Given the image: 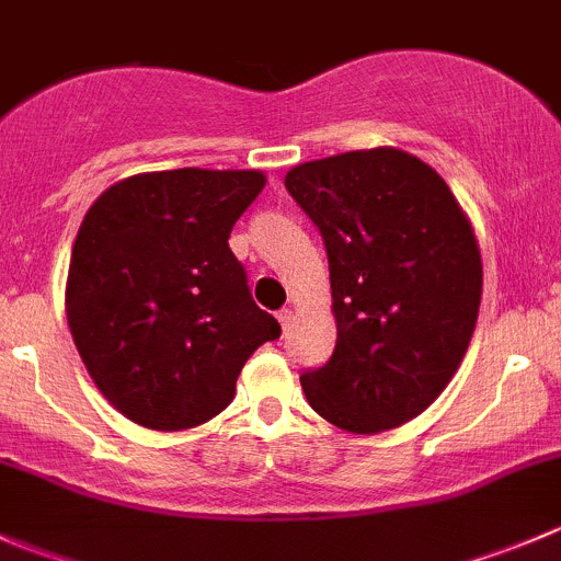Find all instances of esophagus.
<instances>
[{
	"instance_id": "34e87169",
	"label": "esophagus",
	"mask_w": 561,
	"mask_h": 561,
	"mask_svg": "<svg viewBox=\"0 0 561 561\" xmlns=\"http://www.w3.org/2000/svg\"><path fill=\"white\" fill-rule=\"evenodd\" d=\"M276 320H279L282 331H287V328H290V320H293V309H282V312H276Z\"/></svg>"
}]
</instances>
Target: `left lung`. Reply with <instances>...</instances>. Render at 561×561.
<instances>
[{"mask_svg": "<svg viewBox=\"0 0 561 561\" xmlns=\"http://www.w3.org/2000/svg\"><path fill=\"white\" fill-rule=\"evenodd\" d=\"M320 230L336 347L301 388L317 415L377 434L421 415L456 375L478 322L483 265L443 175L399 149L347 151L285 175Z\"/></svg>", "mask_w": 561, "mask_h": 561, "instance_id": "obj_1", "label": "left lung"}]
</instances>
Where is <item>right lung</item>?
<instances>
[{"mask_svg":"<svg viewBox=\"0 0 561 561\" xmlns=\"http://www.w3.org/2000/svg\"><path fill=\"white\" fill-rule=\"evenodd\" d=\"M260 171L138 173L107 186L76 236L67 322L94 386L157 432L201 426L282 328L252 301L228 239Z\"/></svg>","mask_w":561,"mask_h":561,"instance_id":"add662e5","label":"right lung"}]
</instances>
